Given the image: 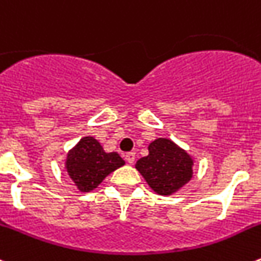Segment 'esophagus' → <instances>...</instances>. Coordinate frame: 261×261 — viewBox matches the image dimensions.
Wrapping results in <instances>:
<instances>
[{
  "mask_svg": "<svg viewBox=\"0 0 261 261\" xmlns=\"http://www.w3.org/2000/svg\"><path fill=\"white\" fill-rule=\"evenodd\" d=\"M125 159L128 164H133L135 161V152H128V153H126Z\"/></svg>",
  "mask_w": 261,
  "mask_h": 261,
  "instance_id": "1",
  "label": "esophagus"
}]
</instances>
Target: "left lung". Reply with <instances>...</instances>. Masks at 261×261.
I'll use <instances>...</instances> for the list:
<instances>
[{"label": "left lung", "mask_w": 261, "mask_h": 261, "mask_svg": "<svg viewBox=\"0 0 261 261\" xmlns=\"http://www.w3.org/2000/svg\"><path fill=\"white\" fill-rule=\"evenodd\" d=\"M148 151L149 154L138 160L135 168L154 192L170 195L191 179L194 161L175 143L160 138L149 144Z\"/></svg>", "instance_id": "left-lung-1"}]
</instances>
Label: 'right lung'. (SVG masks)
Returning a JSON list of instances; mask_svg holds the SVG:
<instances>
[{"mask_svg": "<svg viewBox=\"0 0 261 261\" xmlns=\"http://www.w3.org/2000/svg\"><path fill=\"white\" fill-rule=\"evenodd\" d=\"M122 165L125 161L118 153H107L92 136L83 138L66 159L67 173L82 192L96 189L108 174Z\"/></svg>", "mask_w": 261, "mask_h": 261, "instance_id": "add662e5", "label": "right lung"}]
</instances>
